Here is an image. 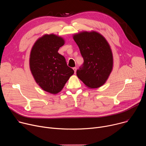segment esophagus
Wrapping results in <instances>:
<instances>
[{"mask_svg": "<svg viewBox=\"0 0 146 146\" xmlns=\"http://www.w3.org/2000/svg\"><path fill=\"white\" fill-rule=\"evenodd\" d=\"M73 70L74 72V73H76V70H77V68L76 67H74V68H73Z\"/></svg>", "mask_w": 146, "mask_h": 146, "instance_id": "obj_1", "label": "esophagus"}]
</instances>
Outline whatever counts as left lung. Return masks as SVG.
Returning <instances> with one entry per match:
<instances>
[{
  "label": "left lung",
  "mask_w": 146,
  "mask_h": 146,
  "mask_svg": "<svg viewBox=\"0 0 146 146\" xmlns=\"http://www.w3.org/2000/svg\"><path fill=\"white\" fill-rule=\"evenodd\" d=\"M84 63L77 76L89 88H97L108 79L113 66L112 51L108 41L95 31H83L73 35Z\"/></svg>",
  "instance_id": "1"
}]
</instances>
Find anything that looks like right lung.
Segmentation results:
<instances>
[{
    "instance_id": "1",
    "label": "right lung",
    "mask_w": 146,
    "mask_h": 146,
    "mask_svg": "<svg viewBox=\"0 0 146 146\" xmlns=\"http://www.w3.org/2000/svg\"><path fill=\"white\" fill-rule=\"evenodd\" d=\"M64 44L62 37L46 34L36 40L30 54L29 67L35 81L41 89L52 94L63 89L74 73L65 57L58 52Z\"/></svg>"
}]
</instances>
